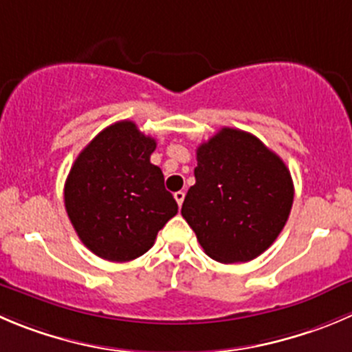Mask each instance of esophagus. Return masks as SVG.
I'll list each match as a JSON object with an SVG mask.
<instances>
[{
    "mask_svg": "<svg viewBox=\"0 0 352 352\" xmlns=\"http://www.w3.org/2000/svg\"><path fill=\"white\" fill-rule=\"evenodd\" d=\"M174 199H176V202H178V206L182 207L183 200H185V192H182V190H179V192H176V193H174Z\"/></svg>",
    "mask_w": 352,
    "mask_h": 352,
    "instance_id": "1",
    "label": "esophagus"
}]
</instances>
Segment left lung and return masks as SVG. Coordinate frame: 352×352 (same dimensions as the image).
I'll return each instance as SVG.
<instances>
[{
	"label": "left lung",
	"instance_id": "1",
	"mask_svg": "<svg viewBox=\"0 0 352 352\" xmlns=\"http://www.w3.org/2000/svg\"><path fill=\"white\" fill-rule=\"evenodd\" d=\"M294 183L285 162L259 138L223 128L197 148L195 185L182 214L212 259H256L289 219Z\"/></svg>",
	"mask_w": 352,
	"mask_h": 352
}]
</instances>
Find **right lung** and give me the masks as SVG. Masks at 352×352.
Masks as SVG:
<instances>
[{
  "mask_svg": "<svg viewBox=\"0 0 352 352\" xmlns=\"http://www.w3.org/2000/svg\"><path fill=\"white\" fill-rule=\"evenodd\" d=\"M155 146L133 120H120L86 145L67 176L63 199L70 223L102 259L126 263L143 256L178 214L162 170L150 162Z\"/></svg>",
  "mask_w": 352,
  "mask_h": 352,
  "instance_id": "1",
  "label": "right lung"
}]
</instances>
